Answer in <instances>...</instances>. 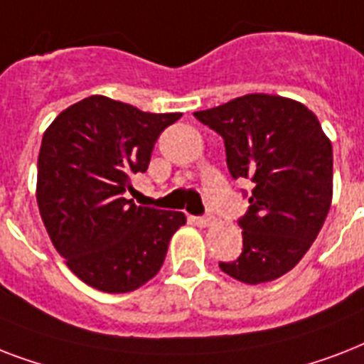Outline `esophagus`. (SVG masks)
Segmentation results:
<instances>
[{
    "mask_svg": "<svg viewBox=\"0 0 364 364\" xmlns=\"http://www.w3.org/2000/svg\"><path fill=\"white\" fill-rule=\"evenodd\" d=\"M191 221L196 225V227L200 228H205V227H210L211 225V219L210 217H191Z\"/></svg>",
    "mask_w": 364,
    "mask_h": 364,
    "instance_id": "34e87169",
    "label": "esophagus"
}]
</instances>
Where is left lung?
I'll use <instances>...</instances> for the list:
<instances>
[{"label":"left lung","mask_w":364,"mask_h":364,"mask_svg":"<svg viewBox=\"0 0 364 364\" xmlns=\"http://www.w3.org/2000/svg\"><path fill=\"white\" fill-rule=\"evenodd\" d=\"M194 117L225 139L234 179H249V210L240 219L242 255L219 262L249 285L293 270L321 230L333 202V145L304 104L245 94Z\"/></svg>","instance_id":"left-lung-1"}]
</instances>
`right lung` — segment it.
Segmentation results:
<instances>
[{
  "label": "right lung",
  "instance_id": "1",
  "mask_svg": "<svg viewBox=\"0 0 364 364\" xmlns=\"http://www.w3.org/2000/svg\"><path fill=\"white\" fill-rule=\"evenodd\" d=\"M181 113H145L105 96L64 109L43 134L37 205L50 242L81 282L130 293L159 274L181 211L124 198L164 128Z\"/></svg>",
  "mask_w": 364,
  "mask_h": 364
}]
</instances>
